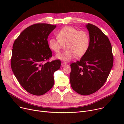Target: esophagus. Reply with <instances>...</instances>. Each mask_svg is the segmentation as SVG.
<instances>
[{"label":"esophagus","mask_w":124,"mask_h":124,"mask_svg":"<svg viewBox=\"0 0 124 124\" xmlns=\"http://www.w3.org/2000/svg\"><path fill=\"white\" fill-rule=\"evenodd\" d=\"M66 65H67V64H66V63H64V62H62V63H61V66H62V67H64V66H66Z\"/></svg>","instance_id":"obj_1"}]
</instances>
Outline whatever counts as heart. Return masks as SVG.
Masks as SVG:
<instances>
[{"instance_id": "b5f03b06", "label": "heart", "mask_w": 124, "mask_h": 124, "mask_svg": "<svg viewBox=\"0 0 124 124\" xmlns=\"http://www.w3.org/2000/svg\"><path fill=\"white\" fill-rule=\"evenodd\" d=\"M58 39L51 38L48 41V47L55 53L60 51L62 45L66 50L57 54L55 57L64 62H68L76 56L80 57L87 52L90 42L89 36L87 32L78 31L76 29L67 26L57 33Z\"/></svg>"}]
</instances>
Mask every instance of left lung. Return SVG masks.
<instances>
[{
	"label": "left lung",
	"mask_w": 124,
	"mask_h": 124,
	"mask_svg": "<svg viewBox=\"0 0 124 124\" xmlns=\"http://www.w3.org/2000/svg\"><path fill=\"white\" fill-rule=\"evenodd\" d=\"M90 42L88 49L79 61L70 65L71 86L75 92L87 95L100 89L113 67L114 58L109 39L95 25H86Z\"/></svg>",
	"instance_id": "8db88e82"
}]
</instances>
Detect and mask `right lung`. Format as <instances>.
<instances>
[{
	"label": "right lung",
	"mask_w": 124,
	"mask_h": 124,
	"mask_svg": "<svg viewBox=\"0 0 124 124\" xmlns=\"http://www.w3.org/2000/svg\"><path fill=\"white\" fill-rule=\"evenodd\" d=\"M56 27L48 23H36L24 29L12 46L11 67L18 82L27 92L41 95L54 83V73L61 61L49 62L52 56L48 37Z\"/></svg>",
	"instance_id": "1"
}]
</instances>
